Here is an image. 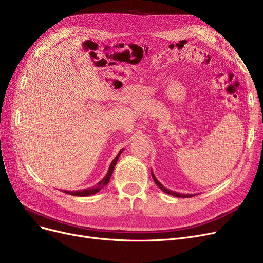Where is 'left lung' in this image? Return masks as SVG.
Here are the masks:
<instances>
[{
  "label": "left lung",
  "instance_id": "left-lung-1",
  "mask_svg": "<svg viewBox=\"0 0 263 263\" xmlns=\"http://www.w3.org/2000/svg\"><path fill=\"white\" fill-rule=\"evenodd\" d=\"M151 175H153V178H154V180H155L156 184H157L163 192L167 193V194H170V195H173V196H176V197H181V198H187V197L195 196L194 194H180V193H178V192H174V191H172V190H167L164 185H162L161 182H159V180L156 178V176H155L153 170H151Z\"/></svg>",
  "mask_w": 263,
  "mask_h": 263
}]
</instances>
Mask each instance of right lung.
<instances>
[{
	"label": "right lung",
	"mask_w": 263,
	"mask_h": 263,
	"mask_svg": "<svg viewBox=\"0 0 263 263\" xmlns=\"http://www.w3.org/2000/svg\"><path fill=\"white\" fill-rule=\"evenodd\" d=\"M122 150H123V149H121V150L119 151L118 155L115 157V159L112 161V163H110L109 167H108V171H107L106 175L103 177L102 180L99 181L95 186H91V187H88V189H84V190H82V191H76V192H70V191H63V192L66 193V194L73 195V196H80V197L90 196V195L96 194V193H98L100 190H102V189L109 182L110 176H112V174H113V171H114V168H115V165H116V163H117V161H118V159H119V157H120V155H121V153H122Z\"/></svg>",
	"instance_id": "add662e5"
}]
</instances>
